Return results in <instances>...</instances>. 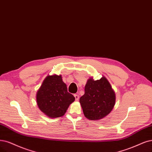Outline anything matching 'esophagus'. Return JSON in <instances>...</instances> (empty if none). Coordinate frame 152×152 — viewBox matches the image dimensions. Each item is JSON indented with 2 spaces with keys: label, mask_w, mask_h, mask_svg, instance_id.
<instances>
[{
  "label": "esophagus",
  "mask_w": 152,
  "mask_h": 152,
  "mask_svg": "<svg viewBox=\"0 0 152 152\" xmlns=\"http://www.w3.org/2000/svg\"><path fill=\"white\" fill-rule=\"evenodd\" d=\"M74 96L75 98V100L76 101H78V99H79V95L76 94H74Z\"/></svg>",
  "instance_id": "obj_1"
}]
</instances>
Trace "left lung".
Wrapping results in <instances>:
<instances>
[{
    "mask_svg": "<svg viewBox=\"0 0 152 152\" xmlns=\"http://www.w3.org/2000/svg\"><path fill=\"white\" fill-rule=\"evenodd\" d=\"M115 94L104 77L99 80L89 79L85 87V94L80 103L85 116L91 120H98L107 116L115 103Z\"/></svg>",
    "mask_w": 152,
    "mask_h": 152,
    "instance_id": "1",
    "label": "left lung"
}]
</instances>
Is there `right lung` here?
I'll list each match as a JSON object with an SVG mask.
<instances>
[{"mask_svg":"<svg viewBox=\"0 0 152 152\" xmlns=\"http://www.w3.org/2000/svg\"><path fill=\"white\" fill-rule=\"evenodd\" d=\"M37 103L44 114L49 118L63 116L70 104L75 100L67 92L61 75L48 76L37 93Z\"/></svg>","mask_w":152,"mask_h":152,"instance_id":"obj_1","label":"right lung"}]
</instances>
